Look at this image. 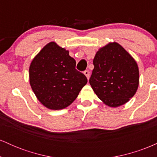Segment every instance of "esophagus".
Listing matches in <instances>:
<instances>
[{
	"instance_id": "esophagus-1",
	"label": "esophagus",
	"mask_w": 157,
	"mask_h": 157,
	"mask_svg": "<svg viewBox=\"0 0 157 157\" xmlns=\"http://www.w3.org/2000/svg\"><path fill=\"white\" fill-rule=\"evenodd\" d=\"M84 75H86V77H87V79H88V80H89V77H90V73H89V71L86 70V71H84Z\"/></svg>"
}]
</instances>
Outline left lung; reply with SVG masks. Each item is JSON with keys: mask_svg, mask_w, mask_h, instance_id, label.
Here are the masks:
<instances>
[{"mask_svg": "<svg viewBox=\"0 0 157 157\" xmlns=\"http://www.w3.org/2000/svg\"><path fill=\"white\" fill-rule=\"evenodd\" d=\"M93 64L89 83L105 105L119 107L134 96L140 82L139 68L134 57L121 45L110 42L99 48Z\"/></svg>", "mask_w": 157, "mask_h": 157, "instance_id": "8db88e82", "label": "left lung"}]
</instances>
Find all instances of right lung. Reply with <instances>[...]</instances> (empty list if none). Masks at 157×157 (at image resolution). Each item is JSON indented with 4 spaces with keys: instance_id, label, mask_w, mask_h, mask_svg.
Instances as JSON below:
<instances>
[{
    "instance_id": "right-lung-1",
    "label": "right lung",
    "mask_w": 157,
    "mask_h": 157,
    "mask_svg": "<svg viewBox=\"0 0 157 157\" xmlns=\"http://www.w3.org/2000/svg\"><path fill=\"white\" fill-rule=\"evenodd\" d=\"M76 61L69 52L55 42L44 46L29 66V83L42 105L60 110L75 101L87 78L75 68Z\"/></svg>"
}]
</instances>
